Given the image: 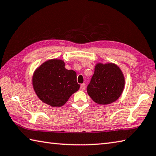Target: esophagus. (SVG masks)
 <instances>
[{"label": "esophagus", "mask_w": 156, "mask_h": 156, "mask_svg": "<svg viewBox=\"0 0 156 156\" xmlns=\"http://www.w3.org/2000/svg\"><path fill=\"white\" fill-rule=\"evenodd\" d=\"M84 89H85V84H81L80 85V90H84Z\"/></svg>", "instance_id": "esophagus-1"}]
</instances>
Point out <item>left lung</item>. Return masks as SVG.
Returning <instances> with one entry per match:
<instances>
[{"instance_id":"left-lung-1","label":"left lung","mask_w":156,"mask_h":156,"mask_svg":"<svg viewBox=\"0 0 156 156\" xmlns=\"http://www.w3.org/2000/svg\"><path fill=\"white\" fill-rule=\"evenodd\" d=\"M125 83L123 73L117 65L98 63L87 87V93L95 103L107 105L119 98Z\"/></svg>"}]
</instances>
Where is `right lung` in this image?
Segmentation results:
<instances>
[{"mask_svg": "<svg viewBox=\"0 0 156 156\" xmlns=\"http://www.w3.org/2000/svg\"><path fill=\"white\" fill-rule=\"evenodd\" d=\"M65 66L61 59H50L33 73L32 83L36 95L44 103L52 107L63 106L80 88L76 72L66 69Z\"/></svg>", "mask_w": 156, "mask_h": 156, "instance_id": "obj_1", "label": "right lung"}]
</instances>
